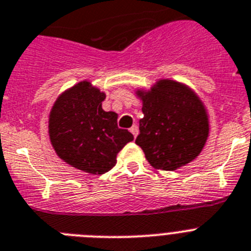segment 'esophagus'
I'll use <instances>...</instances> for the list:
<instances>
[{
	"label": "esophagus",
	"instance_id": "obj_1",
	"mask_svg": "<svg viewBox=\"0 0 251 251\" xmlns=\"http://www.w3.org/2000/svg\"><path fill=\"white\" fill-rule=\"evenodd\" d=\"M130 132H131V134L134 135V138H136V136H138V134H139V128H138V126H136V125L132 126V127L130 128Z\"/></svg>",
	"mask_w": 251,
	"mask_h": 251
}]
</instances>
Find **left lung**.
<instances>
[{
    "label": "left lung",
    "instance_id": "8db88e82",
    "mask_svg": "<svg viewBox=\"0 0 251 251\" xmlns=\"http://www.w3.org/2000/svg\"><path fill=\"white\" fill-rule=\"evenodd\" d=\"M143 103L135 140L152 168L173 172L193 162L210 135V119L200 96L186 83L158 79L150 89H135Z\"/></svg>",
    "mask_w": 251,
    "mask_h": 251
}]
</instances>
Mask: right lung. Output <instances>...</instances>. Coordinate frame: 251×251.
Masks as SVG:
<instances>
[{"instance_id":"obj_1","label":"right lung","mask_w":251,"mask_h":251,"mask_svg":"<svg viewBox=\"0 0 251 251\" xmlns=\"http://www.w3.org/2000/svg\"><path fill=\"white\" fill-rule=\"evenodd\" d=\"M106 93L82 80L58 96L49 113V139L56 155L84 173L103 174L116 165L117 154L134 140L117 127V115L104 111Z\"/></svg>"}]
</instances>
